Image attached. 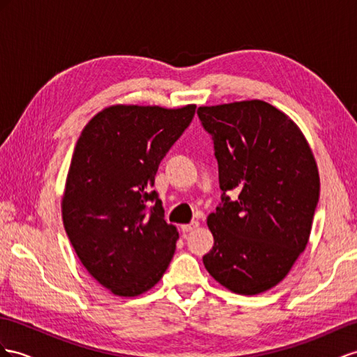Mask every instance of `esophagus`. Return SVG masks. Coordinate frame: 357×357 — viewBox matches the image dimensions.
<instances>
[{
    "mask_svg": "<svg viewBox=\"0 0 357 357\" xmlns=\"http://www.w3.org/2000/svg\"><path fill=\"white\" fill-rule=\"evenodd\" d=\"M196 227H199V222H197V220H193L191 223L182 225V226H181V231H182V232H191V231H195Z\"/></svg>",
    "mask_w": 357,
    "mask_h": 357,
    "instance_id": "1",
    "label": "esophagus"
}]
</instances>
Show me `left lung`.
<instances>
[{
  "label": "left lung",
  "mask_w": 357,
  "mask_h": 357,
  "mask_svg": "<svg viewBox=\"0 0 357 357\" xmlns=\"http://www.w3.org/2000/svg\"><path fill=\"white\" fill-rule=\"evenodd\" d=\"M197 116L211 135L222 190L208 217L214 245L205 268L236 294H259L287 276L307 244L319 199L314 155L297 125L264 100L199 107Z\"/></svg>",
  "instance_id": "obj_1"
}]
</instances>
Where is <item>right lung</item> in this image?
Listing matches in <instances>:
<instances>
[{
	"instance_id": "1",
	"label": "right lung",
	"mask_w": 357,
	"mask_h": 357,
	"mask_svg": "<svg viewBox=\"0 0 357 357\" xmlns=\"http://www.w3.org/2000/svg\"><path fill=\"white\" fill-rule=\"evenodd\" d=\"M178 109L114 105L86 125L63 196V225L86 270L116 296L151 289L173 258L178 231L152 190L161 160L193 121Z\"/></svg>"
}]
</instances>
